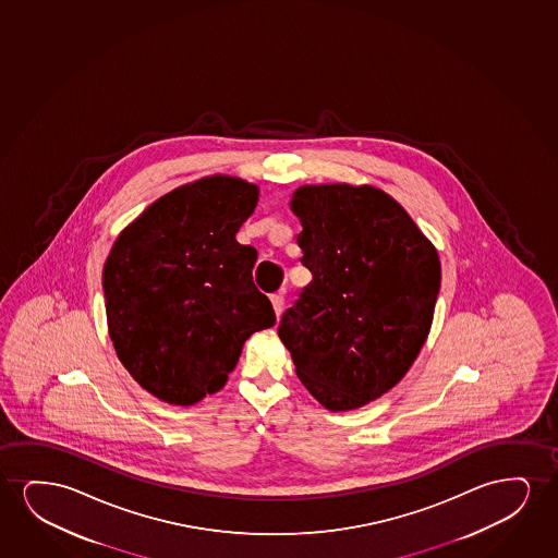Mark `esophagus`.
I'll return each mask as SVG.
<instances>
[{
    "instance_id": "34e87169",
    "label": "esophagus",
    "mask_w": 558,
    "mask_h": 558,
    "mask_svg": "<svg viewBox=\"0 0 558 558\" xmlns=\"http://www.w3.org/2000/svg\"><path fill=\"white\" fill-rule=\"evenodd\" d=\"M270 303H272V308H275L276 316H280L283 311L282 295H270Z\"/></svg>"
}]
</instances>
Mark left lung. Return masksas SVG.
Returning a JSON list of instances; mask_svg holds the SVG:
<instances>
[{"mask_svg":"<svg viewBox=\"0 0 558 558\" xmlns=\"http://www.w3.org/2000/svg\"><path fill=\"white\" fill-rule=\"evenodd\" d=\"M290 209L313 280L278 336L305 389L329 412L374 402L427 341L440 259L404 207L372 184H303Z\"/></svg>","mask_w":558,"mask_h":558,"instance_id":"8db88e82","label":"left lung"}]
</instances>
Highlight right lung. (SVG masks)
Masks as SVG:
<instances>
[{"mask_svg": "<svg viewBox=\"0 0 558 558\" xmlns=\"http://www.w3.org/2000/svg\"><path fill=\"white\" fill-rule=\"evenodd\" d=\"M259 186L202 177L153 202L102 268L108 336L131 377L161 402L192 405L225 387L245 341L275 326L253 283L257 252L236 242Z\"/></svg>", "mask_w": 558, "mask_h": 558, "instance_id": "right-lung-1", "label": "right lung"}]
</instances>
